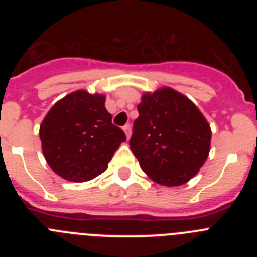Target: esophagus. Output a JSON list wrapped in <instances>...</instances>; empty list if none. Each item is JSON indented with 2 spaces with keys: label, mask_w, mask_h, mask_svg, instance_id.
<instances>
[{
  "label": "esophagus",
  "mask_w": 257,
  "mask_h": 257,
  "mask_svg": "<svg viewBox=\"0 0 257 257\" xmlns=\"http://www.w3.org/2000/svg\"><path fill=\"white\" fill-rule=\"evenodd\" d=\"M123 131H124V134H126L127 139H130V136H131V126H130V124H124Z\"/></svg>",
  "instance_id": "obj_1"
}]
</instances>
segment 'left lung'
<instances>
[{
  "mask_svg": "<svg viewBox=\"0 0 257 257\" xmlns=\"http://www.w3.org/2000/svg\"><path fill=\"white\" fill-rule=\"evenodd\" d=\"M130 148L157 184L179 187L207 160L211 127L190 99L171 87L144 92L138 105Z\"/></svg>",
  "mask_w": 257,
  "mask_h": 257,
  "instance_id": "obj_1",
  "label": "left lung"
}]
</instances>
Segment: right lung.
Instances as JSON below:
<instances>
[{"mask_svg": "<svg viewBox=\"0 0 257 257\" xmlns=\"http://www.w3.org/2000/svg\"><path fill=\"white\" fill-rule=\"evenodd\" d=\"M40 139L52 171L68 181L83 183L108 169L126 135L112 123L105 95L77 90L52 105L40 126Z\"/></svg>", "mask_w": 257, "mask_h": 257, "instance_id": "right-lung-1", "label": "right lung"}]
</instances>
